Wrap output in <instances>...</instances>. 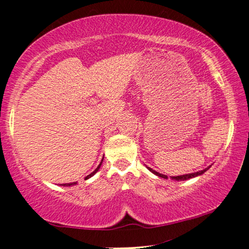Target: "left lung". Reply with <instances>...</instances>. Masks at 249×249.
Instances as JSON below:
<instances>
[{"label": "left lung", "mask_w": 249, "mask_h": 249, "mask_svg": "<svg viewBox=\"0 0 249 249\" xmlns=\"http://www.w3.org/2000/svg\"><path fill=\"white\" fill-rule=\"evenodd\" d=\"M147 168H148L151 173H154L155 175L160 176V178H167V176H166V175H163V174H160V173H158V172H156V171H154V169H151L150 167H147ZM208 169H209V167H208V168H204V169H202V171H199V172H196V173H191V174L179 175V176H172V179H175V181H185V179H189V178H196V176L202 175L204 172H207V171H208Z\"/></svg>", "instance_id": "8db88e82"}]
</instances>
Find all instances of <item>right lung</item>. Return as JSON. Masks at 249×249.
I'll return each mask as SVG.
<instances>
[{
	"mask_svg": "<svg viewBox=\"0 0 249 249\" xmlns=\"http://www.w3.org/2000/svg\"><path fill=\"white\" fill-rule=\"evenodd\" d=\"M101 164H102V161H101V163H100V165H99V166H98V167H96V168L94 169V171H93V172L91 173V174H89V175H88V176H86V178H85V179H88V178H92V176H93V175H94V174H95V173L99 171V168H100V166H101ZM74 184H76V182H74V183H65V184H62V185H64V186H71V185H74Z\"/></svg>",
	"mask_w": 249,
	"mask_h": 249,
	"instance_id": "right-lung-1",
	"label": "right lung"
}]
</instances>
